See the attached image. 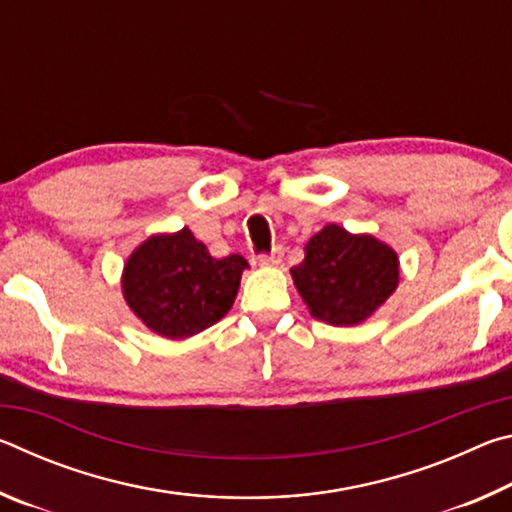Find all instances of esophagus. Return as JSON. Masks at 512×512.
<instances>
[{
    "mask_svg": "<svg viewBox=\"0 0 512 512\" xmlns=\"http://www.w3.org/2000/svg\"><path fill=\"white\" fill-rule=\"evenodd\" d=\"M282 255H284L282 246H273L271 253H262V255H257V262L262 264V266H277V264L282 262Z\"/></svg>",
    "mask_w": 512,
    "mask_h": 512,
    "instance_id": "34e87169",
    "label": "esophagus"
}]
</instances>
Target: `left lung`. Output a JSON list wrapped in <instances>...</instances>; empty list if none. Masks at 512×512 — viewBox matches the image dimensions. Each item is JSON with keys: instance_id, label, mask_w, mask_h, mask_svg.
Returning a JSON list of instances; mask_svg holds the SVG:
<instances>
[{"instance_id": "8db88e82", "label": "left lung", "mask_w": 512, "mask_h": 512, "mask_svg": "<svg viewBox=\"0 0 512 512\" xmlns=\"http://www.w3.org/2000/svg\"><path fill=\"white\" fill-rule=\"evenodd\" d=\"M291 275L311 316L348 327L384 305L400 280V262L375 237L350 235L332 223L309 239Z\"/></svg>"}]
</instances>
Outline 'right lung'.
Listing matches in <instances>:
<instances>
[{"label":"right lung","mask_w":512,"mask_h":512,"mask_svg":"<svg viewBox=\"0 0 512 512\" xmlns=\"http://www.w3.org/2000/svg\"><path fill=\"white\" fill-rule=\"evenodd\" d=\"M244 268L241 255L216 259L183 228L146 239L128 257L121 289L128 307L155 334L187 339L228 314Z\"/></svg>","instance_id":"1"}]
</instances>
